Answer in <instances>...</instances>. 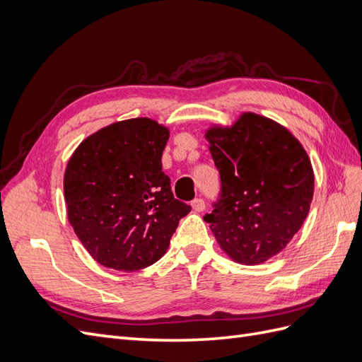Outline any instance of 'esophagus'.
<instances>
[{
  "mask_svg": "<svg viewBox=\"0 0 362 362\" xmlns=\"http://www.w3.org/2000/svg\"><path fill=\"white\" fill-rule=\"evenodd\" d=\"M192 208L194 211H204L205 210V202L201 198H196L192 201Z\"/></svg>",
  "mask_w": 362,
  "mask_h": 362,
  "instance_id": "1",
  "label": "esophagus"
}]
</instances>
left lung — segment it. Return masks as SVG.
Returning <instances> with one entry per match:
<instances>
[{
	"mask_svg": "<svg viewBox=\"0 0 362 362\" xmlns=\"http://www.w3.org/2000/svg\"><path fill=\"white\" fill-rule=\"evenodd\" d=\"M221 173L210 223L225 254L259 264L288 245L308 216L314 172L300 141L275 120L243 113L233 127L205 133Z\"/></svg>",
	"mask_w": 362,
	"mask_h": 362,
	"instance_id": "1",
	"label": "left lung"
}]
</instances>
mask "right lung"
<instances>
[{
    "mask_svg": "<svg viewBox=\"0 0 362 362\" xmlns=\"http://www.w3.org/2000/svg\"><path fill=\"white\" fill-rule=\"evenodd\" d=\"M169 129L120 120L83 140L64 172L68 218L100 264L134 272L158 261L192 206L173 198L161 156Z\"/></svg>",
    "mask_w": 362,
    "mask_h": 362,
    "instance_id": "1",
    "label": "right lung"
}]
</instances>
